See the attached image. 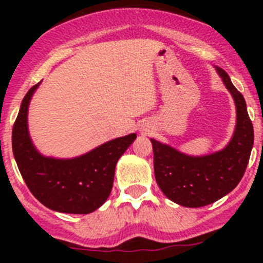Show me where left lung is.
Segmentation results:
<instances>
[{
	"instance_id": "left-lung-1",
	"label": "left lung",
	"mask_w": 263,
	"mask_h": 263,
	"mask_svg": "<svg viewBox=\"0 0 263 263\" xmlns=\"http://www.w3.org/2000/svg\"><path fill=\"white\" fill-rule=\"evenodd\" d=\"M216 70L237 107V126L228 146L195 158L151 139L156 183L169 200L185 208H202L232 192L245 176L253 146V124L245 98L222 68Z\"/></svg>"
}]
</instances>
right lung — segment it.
I'll return each instance as SVG.
<instances>
[{
	"label": "right lung",
	"mask_w": 263,
	"mask_h": 263,
	"mask_svg": "<svg viewBox=\"0 0 263 263\" xmlns=\"http://www.w3.org/2000/svg\"><path fill=\"white\" fill-rule=\"evenodd\" d=\"M38 85L24 97L12 128V151L18 171L34 197L50 210L92 213L110 195L117 161L136 135L118 137L75 159L44 158L34 148L28 134V105Z\"/></svg>",
	"instance_id": "1"
}]
</instances>
